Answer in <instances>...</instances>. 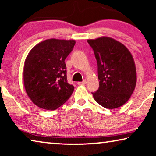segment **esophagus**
Masks as SVG:
<instances>
[{
    "instance_id": "34e87169",
    "label": "esophagus",
    "mask_w": 156,
    "mask_h": 156,
    "mask_svg": "<svg viewBox=\"0 0 156 156\" xmlns=\"http://www.w3.org/2000/svg\"><path fill=\"white\" fill-rule=\"evenodd\" d=\"M87 83V81L86 80H84L83 81V82H78L77 84H79V85H84V84H85Z\"/></svg>"
}]
</instances>
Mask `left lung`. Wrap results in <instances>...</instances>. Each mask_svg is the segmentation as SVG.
Returning <instances> with one entry per match:
<instances>
[{"label":"left lung","mask_w":156,"mask_h":156,"mask_svg":"<svg viewBox=\"0 0 156 156\" xmlns=\"http://www.w3.org/2000/svg\"><path fill=\"white\" fill-rule=\"evenodd\" d=\"M97 61L99 89L94 99L106 108L114 109L126 103L136 84L134 59L126 47L108 37L87 40Z\"/></svg>","instance_id":"1"}]
</instances>
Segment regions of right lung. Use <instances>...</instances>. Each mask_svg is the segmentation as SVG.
Here are the masks:
<instances>
[{
  "label": "right lung",
  "instance_id": "right-lung-1",
  "mask_svg": "<svg viewBox=\"0 0 156 156\" xmlns=\"http://www.w3.org/2000/svg\"><path fill=\"white\" fill-rule=\"evenodd\" d=\"M74 40L48 39L30 51L25 60L23 82L26 93L38 107L55 110L74 91L67 80L65 59L73 50Z\"/></svg>",
  "mask_w": 156,
  "mask_h": 156
}]
</instances>
